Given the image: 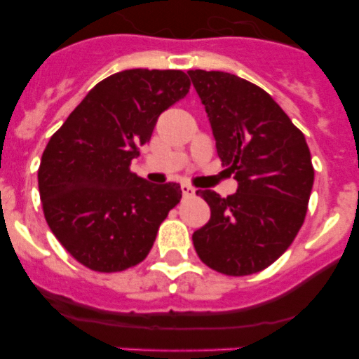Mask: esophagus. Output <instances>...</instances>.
Returning <instances> with one entry per match:
<instances>
[{"instance_id":"34e87169","label":"esophagus","mask_w":359,"mask_h":359,"mask_svg":"<svg viewBox=\"0 0 359 359\" xmlns=\"http://www.w3.org/2000/svg\"><path fill=\"white\" fill-rule=\"evenodd\" d=\"M182 194L183 198H192V196H196V189L190 185H182Z\"/></svg>"}]
</instances>
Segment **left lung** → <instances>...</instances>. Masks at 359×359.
I'll return each mask as SVG.
<instances>
[{"mask_svg":"<svg viewBox=\"0 0 359 359\" xmlns=\"http://www.w3.org/2000/svg\"><path fill=\"white\" fill-rule=\"evenodd\" d=\"M210 120L217 154L236 194L198 190L210 221L194 231L208 268L244 277L273 264L304 224L315 169L304 133L262 88L224 72L190 69Z\"/></svg>","mask_w":359,"mask_h":359,"instance_id":"left-lung-1","label":"left lung"}]
</instances>
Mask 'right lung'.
Returning a JSON list of instances; mask_svg holds the SVG:
<instances>
[{"label": "right lung", "instance_id": "right-lung-1", "mask_svg": "<svg viewBox=\"0 0 359 359\" xmlns=\"http://www.w3.org/2000/svg\"><path fill=\"white\" fill-rule=\"evenodd\" d=\"M180 69H126L98 82L53 133L37 182L50 230L98 273L140 264L158 228L182 199L177 183L151 185L131 172L158 116L182 100Z\"/></svg>", "mask_w": 359, "mask_h": 359}]
</instances>
